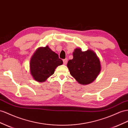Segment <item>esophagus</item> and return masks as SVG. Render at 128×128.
<instances>
[{"label": "esophagus", "instance_id": "esophagus-1", "mask_svg": "<svg viewBox=\"0 0 128 128\" xmlns=\"http://www.w3.org/2000/svg\"><path fill=\"white\" fill-rule=\"evenodd\" d=\"M67 62V58H65V59L63 60V63H64V64H66Z\"/></svg>", "mask_w": 128, "mask_h": 128}]
</instances>
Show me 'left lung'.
<instances>
[{
	"mask_svg": "<svg viewBox=\"0 0 128 128\" xmlns=\"http://www.w3.org/2000/svg\"><path fill=\"white\" fill-rule=\"evenodd\" d=\"M72 55L73 58L67 63L70 75L80 84H91L101 72L99 58L92 50L82 52L81 48H76Z\"/></svg>",
	"mask_w": 128,
	"mask_h": 128,
	"instance_id": "8db88e82",
	"label": "left lung"
}]
</instances>
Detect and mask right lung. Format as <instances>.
<instances>
[{"instance_id":"add662e5","label":"right lung","mask_w":128,"mask_h":128,"mask_svg":"<svg viewBox=\"0 0 128 128\" xmlns=\"http://www.w3.org/2000/svg\"><path fill=\"white\" fill-rule=\"evenodd\" d=\"M63 61L58 54L48 46L39 47L30 60V72L36 81L42 82L54 73L56 68L62 64Z\"/></svg>"}]
</instances>
